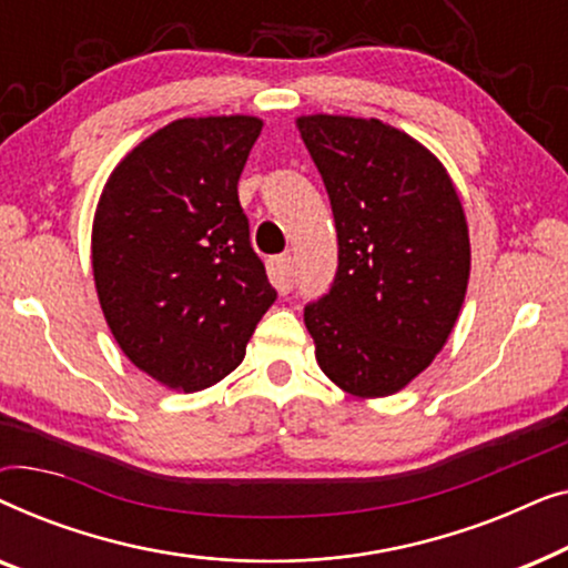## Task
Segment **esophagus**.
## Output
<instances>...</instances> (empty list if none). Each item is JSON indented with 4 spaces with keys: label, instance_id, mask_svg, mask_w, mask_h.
Masks as SVG:
<instances>
[{
    "label": "esophagus",
    "instance_id": "obj_1",
    "mask_svg": "<svg viewBox=\"0 0 568 568\" xmlns=\"http://www.w3.org/2000/svg\"><path fill=\"white\" fill-rule=\"evenodd\" d=\"M268 278L282 294H290L294 286V261L292 255H274L268 261Z\"/></svg>",
    "mask_w": 568,
    "mask_h": 568
}]
</instances>
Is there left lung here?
<instances>
[{
	"instance_id": "left-lung-1",
	"label": "left lung",
	"mask_w": 568,
	"mask_h": 568,
	"mask_svg": "<svg viewBox=\"0 0 568 568\" xmlns=\"http://www.w3.org/2000/svg\"><path fill=\"white\" fill-rule=\"evenodd\" d=\"M297 126L338 235L331 290L305 305L317 364L359 398L393 395L429 367L463 307V204L442 162L383 121L302 115Z\"/></svg>"
}]
</instances>
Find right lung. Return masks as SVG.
I'll return each mask as SVG.
<instances>
[{
    "mask_svg": "<svg viewBox=\"0 0 568 568\" xmlns=\"http://www.w3.org/2000/svg\"><path fill=\"white\" fill-rule=\"evenodd\" d=\"M261 126L253 115L168 123L119 162L100 196L92 271L108 328L173 390L227 377L276 302L237 199Z\"/></svg>",
    "mask_w": 568,
    "mask_h": 568,
    "instance_id": "1",
    "label": "right lung"
}]
</instances>
